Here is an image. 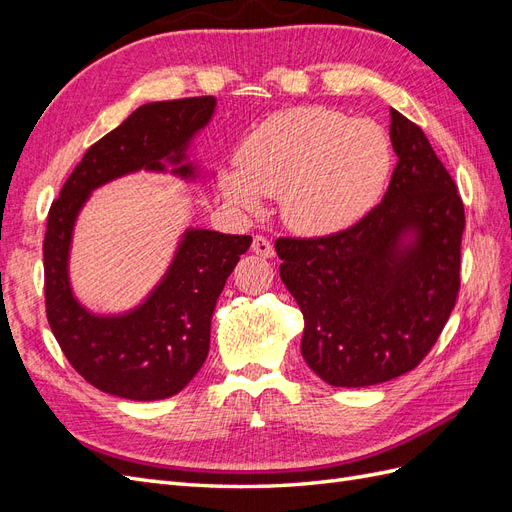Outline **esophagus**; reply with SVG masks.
Returning <instances> with one entry per match:
<instances>
[{
    "mask_svg": "<svg viewBox=\"0 0 512 512\" xmlns=\"http://www.w3.org/2000/svg\"><path fill=\"white\" fill-rule=\"evenodd\" d=\"M252 252L258 254V256H262V258H271V256L275 254L273 243H271L267 237H262V235H256V237H254V241H252Z\"/></svg>",
    "mask_w": 512,
    "mask_h": 512,
    "instance_id": "34e87169",
    "label": "esophagus"
}]
</instances>
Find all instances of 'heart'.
<instances>
[{
	"mask_svg": "<svg viewBox=\"0 0 512 512\" xmlns=\"http://www.w3.org/2000/svg\"><path fill=\"white\" fill-rule=\"evenodd\" d=\"M239 168L220 170L230 205L256 213L280 196L284 222L303 235H329L376 203L391 173V143L371 119L303 106L262 121L245 136Z\"/></svg>",
	"mask_w": 512,
	"mask_h": 512,
	"instance_id": "obj_1",
	"label": "heart"
}]
</instances>
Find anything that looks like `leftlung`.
Listing matches in <instances>:
<instances>
[{
	"instance_id": "1",
	"label": "left lung",
	"mask_w": 512,
	"mask_h": 512,
	"mask_svg": "<svg viewBox=\"0 0 512 512\" xmlns=\"http://www.w3.org/2000/svg\"><path fill=\"white\" fill-rule=\"evenodd\" d=\"M397 166L382 203L352 228L277 239L301 307V354L346 389L408 374L436 344L459 292L466 226L457 185L423 130L391 108Z\"/></svg>"
}]
</instances>
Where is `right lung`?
<instances>
[{
	"instance_id": "right-lung-1",
	"label": "right lung",
	"mask_w": 512,
	"mask_h": 512,
	"mask_svg": "<svg viewBox=\"0 0 512 512\" xmlns=\"http://www.w3.org/2000/svg\"><path fill=\"white\" fill-rule=\"evenodd\" d=\"M213 96L149 102L91 145L51 205L44 235L46 318L70 365L96 389L132 399L173 397L203 367L211 318L247 235L185 228L162 280L132 309L98 314L76 299L70 282L74 226L89 196L126 175L170 173L198 181L190 147L215 113Z\"/></svg>"
}]
</instances>
